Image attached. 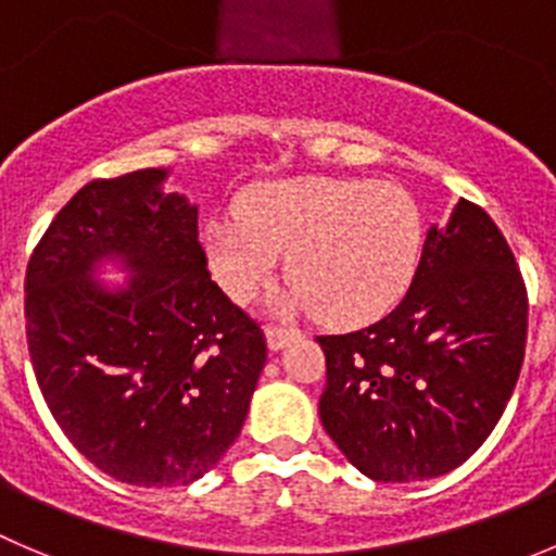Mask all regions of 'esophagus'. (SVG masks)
Segmentation results:
<instances>
[{
  "instance_id": "esophagus-1",
  "label": "esophagus",
  "mask_w": 556,
  "mask_h": 556,
  "mask_svg": "<svg viewBox=\"0 0 556 556\" xmlns=\"http://www.w3.org/2000/svg\"><path fill=\"white\" fill-rule=\"evenodd\" d=\"M264 336H267V346L273 349V352H278V349H283L294 336H298V330L281 325H269L267 330H264Z\"/></svg>"
}]
</instances>
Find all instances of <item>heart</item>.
<instances>
[{
	"label": "heart",
	"mask_w": 556,
	"mask_h": 556,
	"mask_svg": "<svg viewBox=\"0 0 556 556\" xmlns=\"http://www.w3.org/2000/svg\"><path fill=\"white\" fill-rule=\"evenodd\" d=\"M422 245V215L399 185L303 177L253 190L237 220H215L207 253L220 287L248 300L281 267L298 281L283 294L292 311L363 321L406 292Z\"/></svg>",
	"instance_id": "1"
}]
</instances>
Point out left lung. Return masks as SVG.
I'll list each match as a JSON object with an SVG mask.
<instances>
[{"label":"left lung","instance_id":"left-lung-1","mask_svg":"<svg viewBox=\"0 0 556 556\" xmlns=\"http://www.w3.org/2000/svg\"><path fill=\"white\" fill-rule=\"evenodd\" d=\"M527 287L500 226L462 202L431 226L409 292L384 319L319 336V417L379 483L440 478L500 422L527 346Z\"/></svg>","mask_w":556,"mask_h":556}]
</instances>
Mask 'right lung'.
<instances>
[{"mask_svg": "<svg viewBox=\"0 0 556 556\" xmlns=\"http://www.w3.org/2000/svg\"><path fill=\"white\" fill-rule=\"evenodd\" d=\"M166 168L92 179L56 213L24 281L26 343L51 415L81 456L144 489L220 462L267 363L264 332L210 278L199 210ZM137 275L111 293L93 264Z\"/></svg>", "mask_w": 556, "mask_h": 556, "instance_id": "add662e5", "label": "right lung"}]
</instances>
